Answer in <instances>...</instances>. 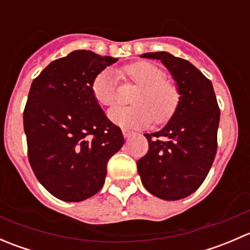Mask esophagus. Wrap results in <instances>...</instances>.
I'll return each mask as SVG.
<instances>
[{
  "label": "esophagus",
  "instance_id": "1",
  "mask_svg": "<svg viewBox=\"0 0 250 250\" xmlns=\"http://www.w3.org/2000/svg\"><path fill=\"white\" fill-rule=\"evenodd\" d=\"M122 133H123V137H125V139H129V138L134 134V133L130 132V130H127V129H123Z\"/></svg>",
  "mask_w": 250,
  "mask_h": 250
}]
</instances>
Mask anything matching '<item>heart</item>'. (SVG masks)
Wrapping results in <instances>:
<instances>
[{"instance_id": "1", "label": "heart", "mask_w": 250, "mask_h": 250, "mask_svg": "<svg viewBox=\"0 0 250 250\" xmlns=\"http://www.w3.org/2000/svg\"><path fill=\"white\" fill-rule=\"evenodd\" d=\"M123 74L140 85L133 103L134 106H115L109 110L110 121L122 128L146 127L152 122L162 123L170 118L178 106L179 93L166 72L148 62H138L123 69ZM92 92L103 106H111L117 100V80L115 72L104 70L94 78Z\"/></svg>"}]
</instances>
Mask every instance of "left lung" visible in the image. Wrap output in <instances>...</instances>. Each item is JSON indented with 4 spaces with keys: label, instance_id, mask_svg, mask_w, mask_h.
Here are the masks:
<instances>
[{
    "label": "left lung",
    "instance_id": "8db88e82",
    "mask_svg": "<svg viewBox=\"0 0 250 250\" xmlns=\"http://www.w3.org/2000/svg\"><path fill=\"white\" fill-rule=\"evenodd\" d=\"M157 59L176 82L178 106L161 130L145 134L148 151L137 162L141 183L166 201L185 198L208 175L218 147L220 109L213 84L190 62L167 52L140 55Z\"/></svg>",
    "mask_w": 250,
    "mask_h": 250
}]
</instances>
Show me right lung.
<instances>
[{
    "instance_id": "right-lung-1",
    "label": "right lung",
    "mask_w": 250,
    "mask_h": 250,
    "mask_svg": "<svg viewBox=\"0 0 250 250\" xmlns=\"http://www.w3.org/2000/svg\"><path fill=\"white\" fill-rule=\"evenodd\" d=\"M116 62L74 50L50 62L30 88L24 110L29 162L62 201L80 202L100 191L107 162L125 143L92 92L94 78Z\"/></svg>"
}]
</instances>
